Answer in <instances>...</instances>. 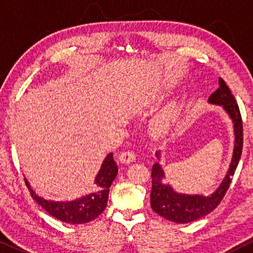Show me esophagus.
Returning <instances> with one entry per match:
<instances>
[{"label": "esophagus", "mask_w": 253, "mask_h": 253, "mask_svg": "<svg viewBox=\"0 0 253 253\" xmlns=\"http://www.w3.org/2000/svg\"><path fill=\"white\" fill-rule=\"evenodd\" d=\"M119 159H120L121 163L129 164L135 161V153L133 151H124V152L119 155Z\"/></svg>", "instance_id": "esophagus-1"}]
</instances>
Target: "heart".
Listing matches in <instances>:
<instances>
[{"mask_svg": "<svg viewBox=\"0 0 253 253\" xmlns=\"http://www.w3.org/2000/svg\"><path fill=\"white\" fill-rule=\"evenodd\" d=\"M173 119H175V113L172 110H168V112L163 113L158 119H157L155 124V129L158 134H163L167 133L171 125L173 123Z\"/></svg>", "mask_w": 253, "mask_h": 253, "instance_id": "heart-1", "label": "heart"}]
</instances>
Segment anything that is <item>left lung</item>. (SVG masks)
Returning <instances> with one entry per match:
<instances>
[{
    "label": "left lung",
    "instance_id": "8db88e82",
    "mask_svg": "<svg viewBox=\"0 0 253 253\" xmlns=\"http://www.w3.org/2000/svg\"><path fill=\"white\" fill-rule=\"evenodd\" d=\"M219 88L210 96V102L221 104L234 123L236 145H234L233 158L229 165V170L221 185L211 196L184 195V194L175 193L170 185H165L164 183H162L164 179L163 170L159 167V164L153 165L152 172H151V177H152V190L150 195L151 207L157 214L170 221L178 223L196 221L215 210L227 193L238 163H239L243 151L242 114H240L236 98L232 95L231 90L222 78H219ZM156 155L158 157V153Z\"/></svg>",
    "mask_w": 253,
    "mask_h": 253
}]
</instances>
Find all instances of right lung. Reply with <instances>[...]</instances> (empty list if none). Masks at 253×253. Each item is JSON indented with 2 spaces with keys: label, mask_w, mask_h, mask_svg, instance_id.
I'll return each mask as SVG.
<instances>
[{
  "label": "right lung",
  "mask_w": 253,
  "mask_h": 253,
  "mask_svg": "<svg viewBox=\"0 0 253 253\" xmlns=\"http://www.w3.org/2000/svg\"><path fill=\"white\" fill-rule=\"evenodd\" d=\"M118 173V167L113 159V153L107 156L95 178V191L88 196L81 197L71 202H53L43 200L31 189L26 181V185L31 191V195L40 206L52 216L60 221L72 225H80L94 220L106 210L108 201L109 187Z\"/></svg>",
  "instance_id": "obj_1"
}]
</instances>
